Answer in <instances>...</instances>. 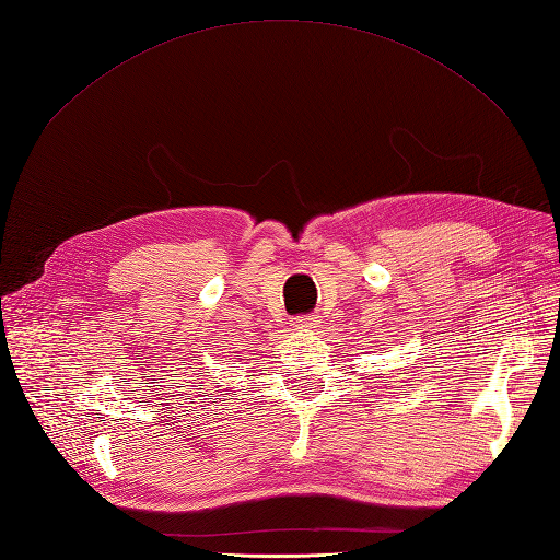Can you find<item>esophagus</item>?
<instances>
[{
    "label": "esophagus",
    "mask_w": 560,
    "mask_h": 560,
    "mask_svg": "<svg viewBox=\"0 0 560 560\" xmlns=\"http://www.w3.org/2000/svg\"><path fill=\"white\" fill-rule=\"evenodd\" d=\"M316 325H318L316 318H311V316L294 318V327H296V330H311V327H316Z\"/></svg>",
    "instance_id": "esophagus-1"
}]
</instances>
